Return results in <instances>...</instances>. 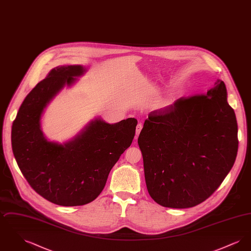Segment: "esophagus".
<instances>
[{
  "instance_id": "1",
  "label": "esophagus",
  "mask_w": 251,
  "mask_h": 251,
  "mask_svg": "<svg viewBox=\"0 0 251 251\" xmlns=\"http://www.w3.org/2000/svg\"><path fill=\"white\" fill-rule=\"evenodd\" d=\"M142 127H143V126H142L141 123H138V124H137V126H136V131H135V139H137V137H138L140 131L142 130Z\"/></svg>"
}]
</instances>
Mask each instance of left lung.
Returning <instances> with one entry per match:
<instances>
[{
	"label": "left lung",
	"instance_id": "left-lung-1",
	"mask_svg": "<svg viewBox=\"0 0 251 251\" xmlns=\"http://www.w3.org/2000/svg\"><path fill=\"white\" fill-rule=\"evenodd\" d=\"M226 85L151 112L138 137L147 189L155 202L184 209L206 201L235 162L237 121Z\"/></svg>",
	"mask_w": 251,
	"mask_h": 251
}]
</instances>
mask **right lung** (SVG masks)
Masks as SVG:
<instances>
[{
	"label": "right lung",
	"mask_w": 251,
	"mask_h": 251,
	"mask_svg": "<svg viewBox=\"0 0 251 251\" xmlns=\"http://www.w3.org/2000/svg\"><path fill=\"white\" fill-rule=\"evenodd\" d=\"M85 72L81 65L52 69L26 96L13 122V153L24 178L37 194L60 206L97 199L112 167L131 146L137 125L133 118L114 124L95 118L68 142L46 138L41 128L45 108Z\"/></svg>",
	"instance_id": "add662e5"
}]
</instances>
